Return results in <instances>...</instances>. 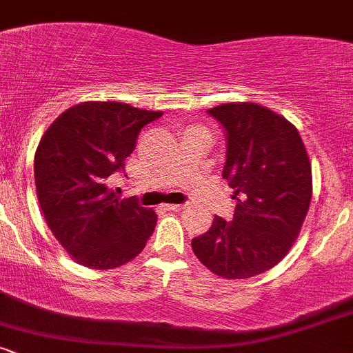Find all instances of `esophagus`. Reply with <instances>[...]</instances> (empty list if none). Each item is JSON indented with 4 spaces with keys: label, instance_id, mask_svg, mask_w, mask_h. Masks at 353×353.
Listing matches in <instances>:
<instances>
[{
    "label": "esophagus",
    "instance_id": "34e87169",
    "mask_svg": "<svg viewBox=\"0 0 353 353\" xmlns=\"http://www.w3.org/2000/svg\"><path fill=\"white\" fill-rule=\"evenodd\" d=\"M185 205L188 204H164V209H168V210H182L185 208Z\"/></svg>",
    "mask_w": 353,
    "mask_h": 353
}]
</instances>
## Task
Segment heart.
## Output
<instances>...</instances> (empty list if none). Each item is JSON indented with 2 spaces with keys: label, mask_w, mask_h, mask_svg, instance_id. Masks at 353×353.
I'll list each match as a JSON object with an SVG mask.
<instances>
[{
  "label": "heart",
  "mask_w": 353,
  "mask_h": 353,
  "mask_svg": "<svg viewBox=\"0 0 353 353\" xmlns=\"http://www.w3.org/2000/svg\"><path fill=\"white\" fill-rule=\"evenodd\" d=\"M189 129H199V131H205V129L202 128V125H190Z\"/></svg>",
  "instance_id": "1"
}]
</instances>
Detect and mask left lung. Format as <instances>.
I'll list each match as a JSON object with an SVG mask.
<instances>
[{
    "label": "left lung",
    "mask_w": 353,
    "mask_h": 353,
    "mask_svg": "<svg viewBox=\"0 0 353 353\" xmlns=\"http://www.w3.org/2000/svg\"><path fill=\"white\" fill-rule=\"evenodd\" d=\"M209 114L228 131L222 177L234 189V221L216 216L192 239L196 257L224 279L272 269L299 237L312 199V165L297 128L257 103H228Z\"/></svg>",
    "instance_id": "1"
}]
</instances>
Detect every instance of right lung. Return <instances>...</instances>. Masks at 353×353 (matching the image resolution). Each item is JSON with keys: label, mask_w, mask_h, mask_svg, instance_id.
<instances>
[{"label": "right lung", "mask_w": 353, "mask_h": 353, "mask_svg": "<svg viewBox=\"0 0 353 353\" xmlns=\"http://www.w3.org/2000/svg\"><path fill=\"white\" fill-rule=\"evenodd\" d=\"M161 116L116 101H86L66 109L41 136L36 194L48 228L78 264L98 270L128 264L154 232L156 212L119 199L108 179L124 169L141 129Z\"/></svg>", "instance_id": "1"}]
</instances>
